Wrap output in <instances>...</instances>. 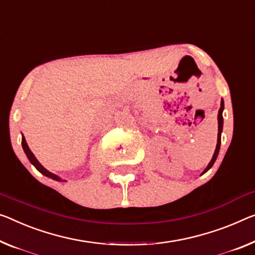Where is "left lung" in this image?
I'll use <instances>...</instances> for the list:
<instances>
[{
	"label": "left lung",
	"instance_id": "left-lung-1",
	"mask_svg": "<svg viewBox=\"0 0 255 255\" xmlns=\"http://www.w3.org/2000/svg\"><path fill=\"white\" fill-rule=\"evenodd\" d=\"M222 111H223V101H221V107L219 109V115H218V123H219V132H218V143H217V148H215V151L213 154V157L211 159V162L209 163V165L204 170L203 173H205L206 171H209L211 167L213 166V164L215 162V159L218 157L219 154V149H220V144H221V132H222V125H223V117H222ZM202 173V174H203Z\"/></svg>",
	"mask_w": 255,
	"mask_h": 255
}]
</instances>
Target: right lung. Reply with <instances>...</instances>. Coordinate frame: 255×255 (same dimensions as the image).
Returning <instances> with one entry per match:
<instances>
[{"label":"right lung","mask_w":255,"mask_h":255,"mask_svg":"<svg viewBox=\"0 0 255 255\" xmlns=\"http://www.w3.org/2000/svg\"><path fill=\"white\" fill-rule=\"evenodd\" d=\"M21 143H22V148H23V151H25V154L27 155V157H28V159H29V162L33 164V165L37 168L38 171L41 172L42 174H44V175H46V177H49V178H51V179H53V180H57V181H61V179L59 178V177H57L56 174H53V173H51V172H49L48 170H46V168H44L43 167L41 164H40V162H38V160L35 158V156H34V154L32 151H30V149H29V147L27 146V142H26V140H25V138H23L22 136V140H21Z\"/></svg>","instance_id":"add662e5"}]
</instances>
